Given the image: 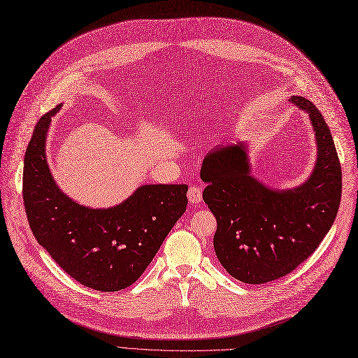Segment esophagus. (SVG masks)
<instances>
[{
    "instance_id": "34e87169",
    "label": "esophagus",
    "mask_w": 358,
    "mask_h": 358,
    "mask_svg": "<svg viewBox=\"0 0 358 358\" xmlns=\"http://www.w3.org/2000/svg\"><path fill=\"white\" fill-rule=\"evenodd\" d=\"M187 197H189V201L193 203V204H199L203 199V193H201V189L200 187H190L189 189V193H187Z\"/></svg>"
}]
</instances>
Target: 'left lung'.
<instances>
[{
	"instance_id": "8db88e82",
	"label": "left lung",
	"mask_w": 358,
	"mask_h": 358,
	"mask_svg": "<svg viewBox=\"0 0 358 358\" xmlns=\"http://www.w3.org/2000/svg\"><path fill=\"white\" fill-rule=\"evenodd\" d=\"M316 136V164L294 189L275 190L251 174L248 145L238 142L206 155L203 200L216 217L213 245L232 277L262 285L293 271L331 229L341 201L343 174L331 130L312 101L292 96Z\"/></svg>"
}]
</instances>
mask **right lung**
<instances>
[{
	"mask_svg": "<svg viewBox=\"0 0 358 358\" xmlns=\"http://www.w3.org/2000/svg\"><path fill=\"white\" fill-rule=\"evenodd\" d=\"M37 122L24 157L23 200L37 242L85 287L117 292L134 285L187 208V184L141 185L124 201L92 209L56 185L46 161L50 117Z\"/></svg>",
	"mask_w": 358,
	"mask_h": 358,
	"instance_id": "add662e5",
	"label": "right lung"
}]
</instances>
